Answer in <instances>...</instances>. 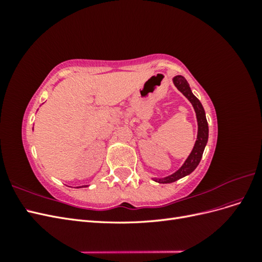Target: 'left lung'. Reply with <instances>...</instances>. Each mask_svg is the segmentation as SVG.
Wrapping results in <instances>:
<instances>
[{"mask_svg": "<svg viewBox=\"0 0 262 262\" xmlns=\"http://www.w3.org/2000/svg\"><path fill=\"white\" fill-rule=\"evenodd\" d=\"M172 81L177 89L185 95V96L189 99L190 102H191L193 108H194V112L196 115V120H198V137H196V141H195V144L193 146L192 152L190 153L185 164L182 165L176 172H173L172 175H170L168 177L161 178V179H156V178L154 179L155 181L160 182V184H169V182H173L182 177L189 175V173H191L196 168V166L199 165V163L201 161L203 150H204L205 145H207L208 138H209L208 121H207V118H205L204 109L202 107V104L200 102V100L198 99L192 94L191 90H190V87H189V84L184 76L177 75L173 77Z\"/></svg>", "mask_w": 262, "mask_h": 262, "instance_id": "8db88e82", "label": "left lung"}]
</instances>
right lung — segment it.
Wrapping results in <instances>:
<instances>
[{"instance_id": "1", "label": "right lung", "mask_w": 262, "mask_h": 262, "mask_svg": "<svg viewBox=\"0 0 262 262\" xmlns=\"http://www.w3.org/2000/svg\"><path fill=\"white\" fill-rule=\"evenodd\" d=\"M83 187H85V186H83Z\"/></svg>"}]
</instances>
